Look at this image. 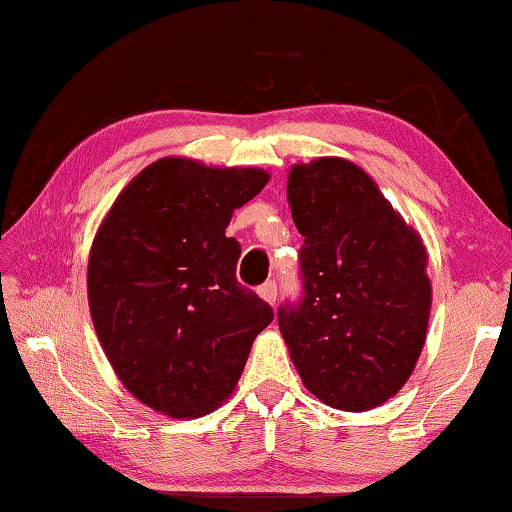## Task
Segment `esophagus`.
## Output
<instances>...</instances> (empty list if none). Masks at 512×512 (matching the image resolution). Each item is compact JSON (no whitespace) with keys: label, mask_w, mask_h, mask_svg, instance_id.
Returning <instances> with one entry per match:
<instances>
[{"label":"esophagus","mask_w":512,"mask_h":512,"mask_svg":"<svg viewBox=\"0 0 512 512\" xmlns=\"http://www.w3.org/2000/svg\"><path fill=\"white\" fill-rule=\"evenodd\" d=\"M257 293H259V298H264L268 302V305H275V300H277V284H275V280L264 282L262 287L257 289Z\"/></svg>","instance_id":"esophagus-1"}]
</instances>
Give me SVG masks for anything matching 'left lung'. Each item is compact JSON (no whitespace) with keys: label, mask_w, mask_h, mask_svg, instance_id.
I'll return each instance as SVG.
<instances>
[{"label":"left lung","mask_w":512,"mask_h":512,"mask_svg":"<svg viewBox=\"0 0 512 512\" xmlns=\"http://www.w3.org/2000/svg\"><path fill=\"white\" fill-rule=\"evenodd\" d=\"M287 196L302 298L277 323L307 391L343 411L384 404L411 377L427 339V250L357 164H296Z\"/></svg>","instance_id":"1"}]
</instances>
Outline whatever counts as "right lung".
<instances>
[{
    "label": "right lung",
    "mask_w": 512,
    "mask_h": 512,
    "mask_svg": "<svg viewBox=\"0 0 512 512\" xmlns=\"http://www.w3.org/2000/svg\"><path fill=\"white\" fill-rule=\"evenodd\" d=\"M262 169L162 158L126 185L94 237V329L128 391L153 411L196 418L235 391L273 309L237 282L232 212L262 192Z\"/></svg>",
    "instance_id": "1"
}]
</instances>
